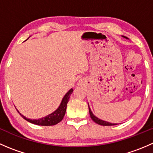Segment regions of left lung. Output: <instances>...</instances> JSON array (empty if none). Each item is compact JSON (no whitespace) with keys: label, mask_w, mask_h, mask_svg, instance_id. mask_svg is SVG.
Wrapping results in <instances>:
<instances>
[{"label":"left lung","mask_w":153,"mask_h":153,"mask_svg":"<svg viewBox=\"0 0 153 153\" xmlns=\"http://www.w3.org/2000/svg\"><path fill=\"white\" fill-rule=\"evenodd\" d=\"M124 38H126V37H124ZM88 106H89V105H88ZM89 115H90V117H91V118L92 119V121H94L95 123H97L98 124L102 125V126H113V125H116V124H112V123H109V122H107V121H102V120L99 119V118H98L97 117H95V115L92 114V111H91L89 106Z\"/></svg>","instance_id":"left-lung-1"}]
</instances>
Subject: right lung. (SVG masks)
Masks as SVG:
<instances>
[{"instance_id": "right-lung-1", "label": "right lung", "mask_w": 153, "mask_h": 153, "mask_svg": "<svg viewBox=\"0 0 153 153\" xmlns=\"http://www.w3.org/2000/svg\"><path fill=\"white\" fill-rule=\"evenodd\" d=\"M73 92V89H71L69 92L64 95V98H63L62 101H61V105L59 106V107L58 108V109L55 111L54 112H52L50 115H47V116L44 117V118H40L38 120H32L27 118L26 117H24V115H21L19 112L18 113L26 120V121H29V122L32 123V124H36V125H40V126H52V125H55L60 122V121H62V119L64 118V115L66 113V109H67V103L69 101V97L70 95Z\"/></svg>"}]
</instances>
